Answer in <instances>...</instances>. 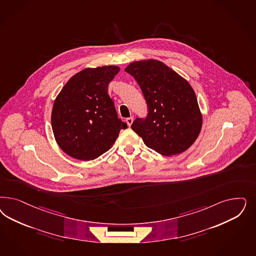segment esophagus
<instances>
[{
    "label": "esophagus",
    "mask_w": 256,
    "mask_h": 256,
    "mask_svg": "<svg viewBox=\"0 0 256 256\" xmlns=\"http://www.w3.org/2000/svg\"><path fill=\"white\" fill-rule=\"evenodd\" d=\"M126 122H127V124H128V126H131V125L132 124V122H134V118H132V116H130V118H126Z\"/></svg>",
    "instance_id": "obj_1"
}]
</instances>
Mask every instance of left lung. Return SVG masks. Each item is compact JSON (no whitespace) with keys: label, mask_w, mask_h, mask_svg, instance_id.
I'll return each instance as SVG.
<instances>
[{"label":"left lung","mask_w":256,"mask_h":256,"mask_svg":"<svg viewBox=\"0 0 256 256\" xmlns=\"http://www.w3.org/2000/svg\"><path fill=\"white\" fill-rule=\"evenodd\" d=\"M140 84L148 116L132 122L146 146L172 156L184 152L198 138L202 115L190 82L156 59L134 61L125 68Z\"/></svg>","instance_id":"8db88e82"}]
</instances>
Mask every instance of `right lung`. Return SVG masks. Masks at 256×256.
I'll list each match as a JSON object with an SVG mask.
<instances>
[{
  "label": "right lung",
  "instance_id": "obj_1",
  "mask_svg": "<svg viewBox=\"0 0 256 256\" xmlns=\"http://www.w3.org/2000/svg\"><path fill=\"white\" fill-rule=\"evenodd\" d=\"M116 66L86 68L62 88L52 110V128L60 148L72 158L90 161L112 148L127 124L118 118L108 86Z\"/></svg>",
  "mask_w": 256,
  "mask_h": 256
}]
</instances>
